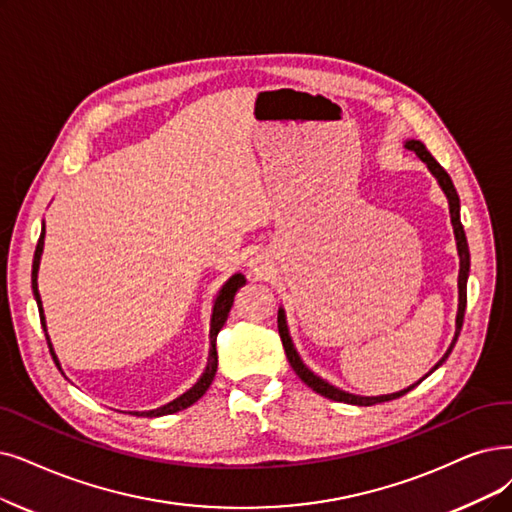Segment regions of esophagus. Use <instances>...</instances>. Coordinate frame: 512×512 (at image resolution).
<instances>
[{
	"label": "esophagus",
	"instance_id": "34e87169",
	"mask_svg": "<svg viewBox=\"0 0 512 512\" xmlns=\"http://www.w3.org/2000/svg\"><path fill=\"white\" fill-rule=\"evenodd\" d=\"M248 267L250 271L256 275V277H262L264 273H267V260H264L260 254H254L250 260H248Z\"/></svg>",
	"mask_w": 512,
	"mask_h": 512
}]
</instances>
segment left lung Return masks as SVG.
<instances>
[{"instance_id": "8db88e82", "label": "left lung", "mask_w": 512, "mask_h": 512, "mask_svg": "<svg viewBox=\"0 0 512 512\" xmlns=\"http://www.w3.org/2000/svg\"><path fill=\"white\" fill-rule=\"evenodd\" d=\"M405 147L414 151L424 163L428 172H431L437 182L441 191L445 193L447 197V203H449V218H452V227H454V237H456V248H458V258H460V273H458V313H456V332H454V338H452V344H449V349L445 351V355L433 365V370L428 372L424 378L431 376L435 370H439V367L447 361V357L452 355L454 346L458 342V336H460V330H462V321H464V311H466V283H468V275H470V252H468V241H466V233H464V227H462V220H460V197L456 193V187L452 178H449V174L439 166V161L428 153V149L422 145L420 140H414V138H407L405 140ZM277 323H279V336H281V342H283V349H285V355H288V361L292 365V370L298 374V378L306 384L311 386L315 393L332 399V401H342V403H351V405H374V403H382V401H391V399H397V397H403L405 393H410L412 388H416L424 378H420L416 384H410L407 388H403V391H397V393H391V395H378V397H363V395H353L349 391H342V388L330 384L327 380H323L321 376H317L309 365H306L302 361V357L298 355L296 346H294V340L290 336V327H288V317H285V309L283 306H279V315H277Z\"/></svg>"}]
</instances>
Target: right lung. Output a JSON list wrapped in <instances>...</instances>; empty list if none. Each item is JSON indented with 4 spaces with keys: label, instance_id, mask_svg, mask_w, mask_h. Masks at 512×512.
I'll return each mask as SVG.
<instances>
[{
    "label": "right lung",
    "instance_id": "1",
    "mask_svg": "<svg viewBox=\"0 0 512 512\" xmlns=\"http://www.w3.org/2000/svg\"><path fill=\"white\" fill-rule=\"evenodd\" d=\"M44 237H46V227H44V222H42V235H39L37 248H35V256H33L31 288H33V296H35L37 309H39V319H42V327H44V332H46V340H48V346H50L52 359H54V363L58 365V370H60V361H58V357H56V353H54L52 340H50V336H48L46 315H44V306H42V296H39V290H37V273H39V262H42V254H44ZM243 285H245V277H243L241 273H235V275H231L227 281H224V285L218 290V294H216V298H214L212 317H210V353H208V365H206V370H203V374L199 376V380L189 388L187 393H182V395L176 397L174 401L157 407V410L132 412V414H136V416H147V418L176 414V412H180V410H187L189 405H193L195 401H199L203 395H206V391H208L212 380H214V376H216V367H218L216 336H218V332L222 330V325L227 323V317H229V313H231V306H233V302H235V294L239 292V288H243Z\"/></svg>",
    "mask_w": 512,
    "mask_h": 512
}]
</instances>
